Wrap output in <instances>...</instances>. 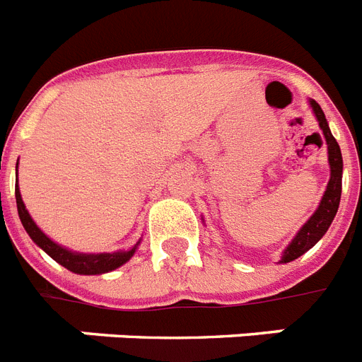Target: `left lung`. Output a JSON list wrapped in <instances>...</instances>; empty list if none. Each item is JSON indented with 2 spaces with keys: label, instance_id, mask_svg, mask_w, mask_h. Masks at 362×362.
<instances>
[{
  "label": "left lung",
  "instance_id": "1",
  "mask_svg": "<svg viewBox=\"0 0 362 362\" xmlns=\"http://www.w3.org/2000/svg\"><path fill=\"white\" fill-rule=\"evenodd\" d=\"M309 105L315 112L318 125H320L322 133H324L325 144H327V163H329V181L325 187V192L322 196L318 207L313 213V216L307 220L300 228V231L296 233V237L292 238L291 244L283 250L279 264H286V262L294 261L298 257H301L305 252H309L310 247L315 246L316 242L324 237L327 229H329L333 218L337 216L340 203V194H342V153L337 144L335 136L331 134L329 124L325 120L324 110L315 100H309Z\"/></svg>",
  "mask_w": 362,
  "mask_h": 362
}]
</instances>
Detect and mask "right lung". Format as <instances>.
<instances>
[{
    "label": "right lung",
    "instance_id": "obj_1",
    "mask_svg": "<svg viewBox=\"0 0 362 362\" xmlns=\"http://www.w3.org/2000/svg\"><path fill=\"white\" fill-rule=\"evenodd\" d=\"M16 207H18V216L22 220L23 229L27 231V235L31 237V240L37 244L38 247H42L47 255L52 257L53 261H57L61 267H64L66 270L74 272V274H79V276H101V274H107V272H112L116 268H120L122 264L129 261L131 257L134 255L136 247L140 246V240L134 244L129 250H120V252L112 253H81L74 252V250H68V247L57 244L55 240L47 237L46 233L38 228L35 220L31 218L29 211L25 209V203L22 199V194H20V187H18L16 181Z\"/></svg>",
    "mask_w": 362,
    "mask_h": 362
}]
</instances>
